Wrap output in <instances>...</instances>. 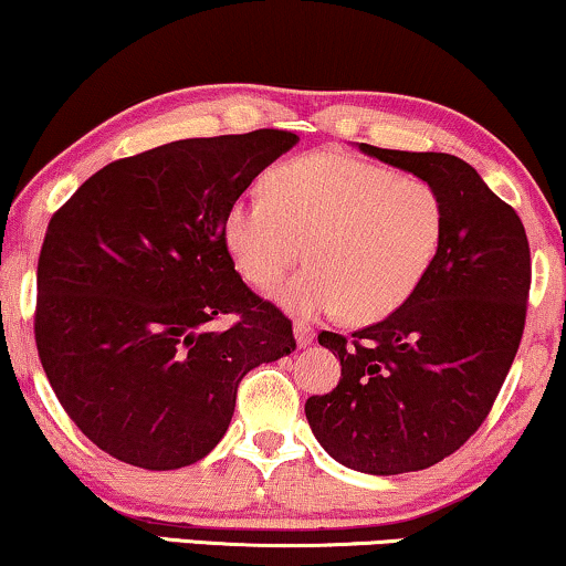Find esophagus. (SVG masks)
I'll list each match as a JSON object with an SVG mask.
<instances>
[{"label": "esophagus", "mask_w": 566, "mask_h": 566, "mask_svg": "<svg viewBox=\"0 0 566 566\" xmlns=\"http://www.w3.org/2000/svg\"><path fill=\"white\" fill-rule=\"evenodd\" d=\"M313 328L311 324H305V321H297L295 324V339H297V347H307L313 342Z\"/></svg>", "instance_id": "obj_1"}]
</instances>
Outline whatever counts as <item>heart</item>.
<instances>
[{
  "label": "heart",
  "mask_w": 566,
  "mask_h": 566,
  "mask_svg": "<svg viewBox=\"0 0 566 566\" xmlns=\"http://www.w3.org/2000/svg\"><path fill=\"white\" fill-rule=\"evenodd\" d=\"M443 240V203L431 182L347 154L279 164L266 198H240L224 217L234 266L297 318L345 311L368 324L402 307L431 271Z\"/></svg>",
  "instance_id": "heart-1"
}]
</instances>
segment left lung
Returning a JSON list of instances; mask_svg holds the SVG:
<instances>
[{"mask_svg": "<svg viewBox=\"0 0 566 566\" xmlns=\"http://www.w3.org/2000/svg\"><path fill=\"white\" fill-rule=\"evenodd\" d=\"M363 154L431 182L443 240L418 292L353 336L321 332L342 378L305 402L321 447L349 470L399 475L441 462L473 436L517 355L531 248L512 206L452 154Z\"/></svg>", "mask_w": 566, "mask_h": 566, "instance_id": "obj_1", "label": "left lung"}]
</instances>
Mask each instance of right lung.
Instances as JSON below:
<instances>
[{
  "mask_svg": "<svg viewBox=\"0 0 566 566\" xmlns=\"http://www.w3.org/2000/svg\"><path fill=\"white\" fill-rule=\"evenodd\" d=\"M295 143L287 130L167 143L106 164L49 221L35 347L64 412L114 460H203L242 376L295 349L290 318L224 245L230 206ZM227 312L239 321L213 333Z\"/></svg>",
  "mask_w": 566,
  "mask_h": 566,
  "instance_id": "1",
  "label": "right lung"
}]
</instances>
